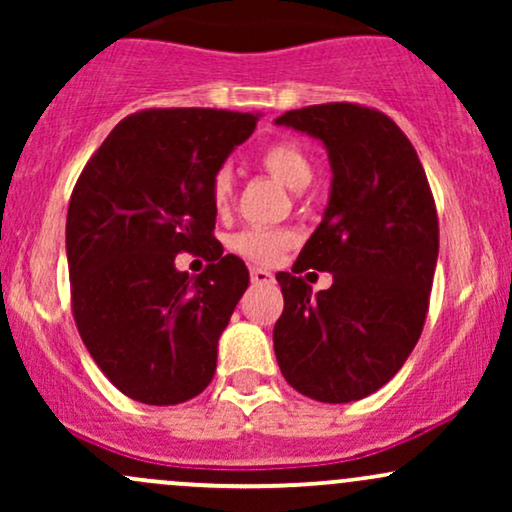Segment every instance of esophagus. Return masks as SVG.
<instances>
[{
    "label": "esophagus",
    "instance_id": "34e87169",
    "mask_svg": "<svg viewBox=\"0 0 512 512\" xmlns=\"http://www.w3.org/2000/svg\"><path fill=\"white\" fill-rule=\"evenodd\" d=\"M250 279H252V284H269V281H274V274L267 272V269L252 267L250 269Z\"/></svg>",
    "mask_w": 512,
    "mask_h": 512
}]
</instances>
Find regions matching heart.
I'll use <instances>...</instances> for the list:
<instances>
[{
    "instance_id": "1",
    "label": "heart",
    "mask_w": 512,
    "mask_h": 512,
    "mask_svg": "<svg viewBox=\"0 0 512 512\" xmlns=\"http://www.w3.org/2000/svg\"><path fill=\"white\" fill-rule=\"evenodd\" d=\"M260 166L267 170L272 178L289 190H303L313 180V163L298 144L293 142H274L260 154ZM209 199L216 214H226L233 202V175L228 168H221L211 178ZM291 233L286 228H245V231L233 233L228 245L245 260L255 264H272L281 257V252L291 245Z\"/></svg>"
}]
</instances>
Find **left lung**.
Here are the masks:
<instances>
[{"instance_id": "obj_1", "label": "left lung", "mask_w": 512, "mask_h": 512, "mask_svg": "<svg viewBox=\"0 0 512 512\" xmlns=\"http://www.w3.org/2000/svg\"><path fill=\"white\" fill-rule=\"evenodd\" d=\"M276 125L327 146L332 192L291 272H279L284 313L274 354L286 383L327 404L380 390L424 330L438 260V211L426 170L407 134L385 113L358 103L289 110ZM330 271L313 294L297 274Z\"/></svg>"}]
</instances>
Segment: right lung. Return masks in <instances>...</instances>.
Wrapping results in <instances>:
<instances>
[{
	"label": "right lung",
	"mask_w": 512,
	"mask_h": 512,
	"mask_svg": "<svg viewBox=\"0 0 512 512\" xmlns=\"http://www.w3.org/2000/svg\"><path fill=\"white\" fill-rule=\"evenodd\" d=\"M260 113L149 108L117 122L88 158L67 211L72 313L122 395L180 404L214 378L216 344L250 284L214 238L209 185ZM178 251L210 264L178 273Z\"/></svg>",
	"instance_id": "add662e5"
}]
</instances>
